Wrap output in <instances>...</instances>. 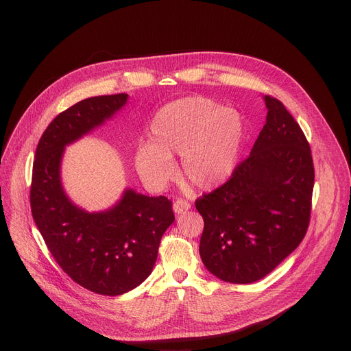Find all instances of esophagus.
Wrapping results in <instances>:
<instances>
[{
    "label": "esophagus",
    "instance_id": "34e87169",
    "mask_svg": "<svg viewBox=\"0 0 351 351\" xmlns=\"http://www.w3.org/2000/svg\"><path fill=\"white\" fill-rule=\"evenodd\" d=\"M189 209H191V204H189V202H186V200H183V199H178L175 204H173V212L176 215H180V213L186 212Z\"/></svg>",
    "mask_w": 351,
    "mask_h": 351
}]
</instances>
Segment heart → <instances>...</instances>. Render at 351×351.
Masks as SVG:
<instances>
[{
	"label": "heart",
	"mask_w": 351,
	"mask_h": 351,
	"mask_svg": "<svg viewBox=\"0 0 351 351\" xmlns=\"http://www.w3.org/2000/svg\"><path fill=\"white\" fill-rule=\"evenodd\" d=\"M242 141L243 123L234 109L204 97L180 98L152 119L135 168L147 186L162 189L175 176L171 159L179 154L180 176L196 189H215L234 171Z\"/></svg>",
	"instance_id": "heart-1"
}]
</instances>
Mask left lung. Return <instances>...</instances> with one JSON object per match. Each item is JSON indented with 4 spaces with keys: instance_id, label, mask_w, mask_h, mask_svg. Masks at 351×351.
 Listing matches in <instances>:
<instances>
[{
    "instance_id": "8db88e82",
    "label": "left lung",
    "mask_w": 351,
    "mask_h": 351,
    "mask_svg": "<svg viewBox=\"0 0 351 351\" xmlns=\"http://www.w3.org/2000/svg\"><path fill=\"white\" fill-rule=\"evenodd\" d=\"M266 123L223 186L196 200L204 217L199 253L217 279H263L307 232L315 168L310 146L285 105L269 95Z\"/></svg>"
}]
</instances>
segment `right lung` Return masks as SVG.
<instances>
[{"mask_svg":"<svg viewBox=\"0 0 351 351\" xmlns=\"http://www.w3.org/2000/svg\"><path fill=\"white\" fill-rule=\"evenodd\" d=\"M129 95L84 99L55 118L35 151L31 212L53 259L82 287L119 296L151 274L160 239L175 220L172 202L126 188L114 206L88 212L66 195L65 147L95 131L126 105Z\"/></svg>","mask_w":351,"mask_h":351,"instance_id":"obj_1","label":"right lung"}]
</instances>
